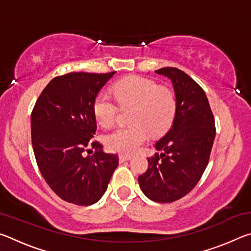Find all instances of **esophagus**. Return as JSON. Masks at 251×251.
<instances>
[{
    "mask_svg": "<svg viewBox=\"0 0 251 251\" xmlns=\"http://www.w3.org/2000/svg\"><path fill=\"white\" fill-rule=\"evenodd\" d=\"M131 159V156L130 155H125V154H121L120 155V160L121 161H125V160H129Z\"/></svg>",
    "mask_w": 251,
    "mask_h": 251,
    "instance_id": "obj_1",
    "label": "esophagus"
}]
</instances>
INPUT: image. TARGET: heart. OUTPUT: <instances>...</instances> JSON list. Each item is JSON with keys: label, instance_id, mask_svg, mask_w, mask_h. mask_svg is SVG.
<instances>
[{"label": "heart", "instance_id": "obj_1", "mask_svg": "<svg viewBox=\"0 0 251 251\" xmlns=\"http://www.w3.org/2000/svg\"><path fill=\"white\" fill-rule=\"evenodd\" d=\"M113 94L122 108L133 107L129 118L133 126L122 127L106 136L105 145L112 151L134 154L148 141L151 133H163L175 118V93L152 79L141 76L121 79L113 86ZM93 108L100 126L107 128L114 125L118 108L106 93L96 96Z\"/></svg>", "mask_w": 251, "mask_h": 251}]
</instances>
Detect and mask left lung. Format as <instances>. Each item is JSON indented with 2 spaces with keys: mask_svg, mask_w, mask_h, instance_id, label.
<instances>
[{
  "mask_svg": "<svg viewBox=\"0 0 251 251\" xmlns=\"http://www.w3.org/2000/svg\"><path fill=\"white\" fill-rule=\"evenodd\" d=\"M155 72L172 79L177 109L172 127L156 143L161 152L147 157L148 168L138 184L151 201L165 203L197 185L209 161L216 127L205 92L190 76L176 67Z\"/></svg>",
  "mask_w": 251,
  "mask_h": 251,
  "instance_id": "left-lung-1",
  "label": "left lung"
}]
</instances>
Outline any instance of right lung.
<instances>
[{"label": "right lung", "mask_w": 251, "mask_h": 251, "mask_svg": "<svg viewBox=\"0 0 251 251\" xmlns=\"http://www.w3.org/2000/svg\"><path fill=\"white\" fill-rule=\"evenodd\" d=\"M115 74L72 72L56 76L41 93L31 114L32 146L42 176L59 198L79 206L99 201L118 165L116 154L93 139L94 100ZM96 150L92 156L86 155Z\"/></svg>", "instance_id": "right-lung-1"}]
</instances>
